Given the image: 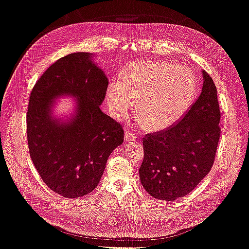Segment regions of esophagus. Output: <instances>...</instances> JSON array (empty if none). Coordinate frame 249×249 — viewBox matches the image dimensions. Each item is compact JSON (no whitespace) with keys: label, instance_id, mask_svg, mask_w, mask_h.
<instances>
[{"label":"esophagus","instance_id":"1","mask_svg":"<svg viewBox=\"0 0 249 249\" xmlns=\"http://www.w3.org/2000/svg\"><path fill=\"white\" fill-rule=\"evenodd\" d=\"M136 139V136H135L134 135V133H132V132H129V131H126L125 133H124V140L125 141H133V140H135Z\"/></svg>","mask_w":249,"mask_h":249}]
</instances>
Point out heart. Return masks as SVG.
Returning a JSON list of instances; mask_svg holds the SVG:
<instances>
[{
	"label": "heart",
	"mask_w": 249,
	"mask_h": 249,
	"mask_svg": "<svg viewBox=\"0 0 249 249\" xmlns=\"http://www.w3.org/2000/svg\"><path fill=\"white\" fill-rule=\"evenodd\" d=\"M196 95L193 73L183 66L162 61L136 60L125 66L118 80L106 89L110 114L123 119L133 110L137 124L150 131L166 130L189 111Z\"/></svg>",
	"instance_id": "heart-1"
}]
</instances>
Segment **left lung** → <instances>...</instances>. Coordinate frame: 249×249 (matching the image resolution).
<instances>
[{"mask_svg":"<svg viewBox=\"0 0 249 249\" xmlns=\"http://www.w3.org/2000/svg\"><path fill=\"white\" fill-rule=\"evenodd\" d=\"M202 89L178 123L143 138L139 177L157 199L175 200L190 193L213 166L220 138V110L212 78L202 71Z\"/></svg>","mask_w":249,"mask_h":249,"instance_id":"8db88e82","label":"left lung"}]
</instances>
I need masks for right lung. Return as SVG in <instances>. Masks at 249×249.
<instances>
[{
	"label": "right lung",
	"mask_w": 249,
	"mask_h": 249,
	"mask_svg": "<svg viewBox=\"0 0 249 249\" xmlns=\"http://www.w3.org/2000/svg\"><path fill=\"white\" fill-rule=\"evenodd\" d=\"M89 53H72L52 64L36 82L29 100L30 157L51 190L67 198L95 189L109 156L124 141V130L100 109L108 78ZM77 97L67 121L51 116L59 96Z\"/></svg>",
	"instance_id": "add662e5"
}]
</instances>
